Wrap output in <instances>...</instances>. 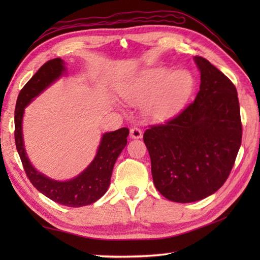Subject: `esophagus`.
Returning a JSON list of instances; mask_svg holds the SVG:
<instances>
[{"label":"esophagus","instance_id":"obj_1","mask_svg":"<svg viewBox=\"0 0 260 260\" xmlns=\"http://www.w3.org/2000/svg\"><path fill=\"white\" fill-rule=\"evenodd\" d=\"M129 135H131L132 139H141V138H142V131L138 128V127H134V128L131 129Z\"/></svg>","mask_w":260,"mask_h":260}]
</instances>
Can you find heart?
I'll return each mask as SVG.
<instances>
[{
  "label": "heart",
  "mask_w": 260,
  "mask_h": 260,
  "mask_svg": "<svg viewBox=\"0 0 260 260\" xmlns=\"http://www.w3.org/2000/svg\"><path fill=\"white\" fill-rule=\"evenodd\" d=\"M195 78L186 69L157 65L140 70L120 88L132 104L146 103V112L156 120L170 119L181 111L195 89Z\"/></svg>",
  "instance_id": "heart-1"
}]
</instances>
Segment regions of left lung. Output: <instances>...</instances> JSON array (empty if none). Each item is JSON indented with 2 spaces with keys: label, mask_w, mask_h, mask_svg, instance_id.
Segmentation results:
<instances>
[{
  "label": "left lung",
  "mask_w": 260,
  "mask_h": 260,
  "mask_svg": "<svg viewBox=\"0 0 260 260\" xmlns=\"http://www.w3.org/2000/svg\"><path fill=\"white\" fill-rule=\"evenodd\" d=\"M193 60L201 72L195 101L143 135L156 189L178 203H191L217 191L234 166L242 140L235 86L208 59L195 56Z\"/></svg>",
  "instance_id": "obj_1"
}]
</instances>
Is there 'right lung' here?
<instances>
[{
	"instance_id": "right-lung-1",
	"label": "right lung",
	"mask_w": 260,
	"mask_h": 260,
	"mask_svg": "<svg viewBox=\"0 0 260 260\" xmlns=\"http://www.w3.org/2000/svg\"><path fill=\"white\" fill-rule=\"evenodd\" d=\"M65 73L67 67L63 59L48 60L20 90L15 110V141L26 175L33 186L56 203L70 208H80L95 203L107 192L114 162L126 147L129 131L122 127L114 132L104 133L94 159L80 174L68 181L50 179L35 170L28 159L24 144L23 117L25 108Z\"/></svg>"
}]
</instances>
